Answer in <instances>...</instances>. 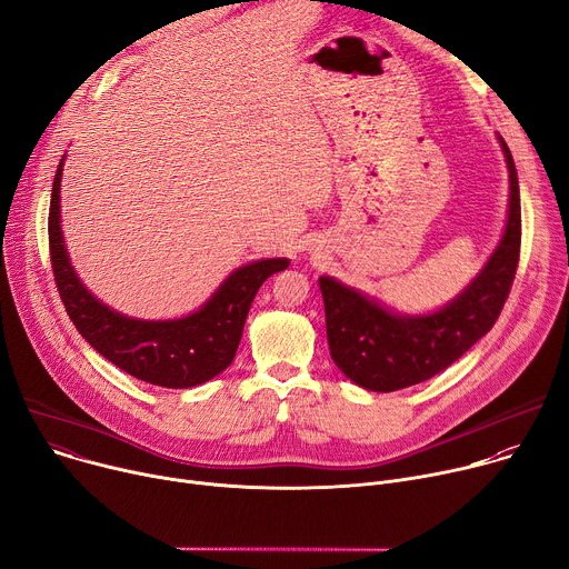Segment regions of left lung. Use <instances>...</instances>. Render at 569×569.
I'll use <instances>...</instances> for the list:
<instances>
[{
	"label": "left lung",
	"mask_w": 569,
	"mask_h": 569,
	"mask_svg": "<svg viewBox=\"0 0 569 569\" xmlns=\"http://www.w3.org/2000/svg\"><path fill=\"white\" fill-rule=\"evenodd\" d=\"M510 172L503 238L481 274L433 316H397L375 299L320 277L333 363L353 383L392 392L422 383L458 360L497 322L520 263V186L510 149L499 138Z\"/></svg>",
	"instance_id": "left-lung-1"
}]
</instances>
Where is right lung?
I'll return each instance as SVG.
<instances>
[{"mask_svg": "<svg viewBox=\"0 0 569 569\" xmlns=\"http://www.w3.org/2000/svg\"><path fill=\"white\" fill-rule=\"evenodd\" d=\"M66 159V157H63ZM61 172L49 203V258L59 295L77 331L127 375L163 388H192L227 370L240 345L249 306L268 277L288 268V258H268L238 268L197 313L147 322L120 316L94 299L77 279L61 233Z\"/></svg>", "mask_w": 569, "mask_h": 569, "instance_id": "1", "label": "right lung"}]
</instances>
